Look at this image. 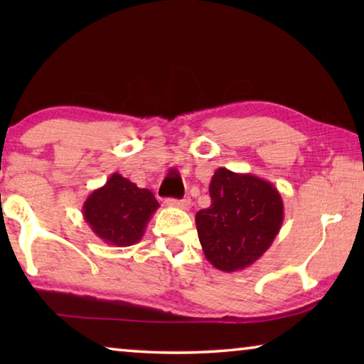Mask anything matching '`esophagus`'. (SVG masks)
Here are the masks:
<instances>
[{"instance_id": "esophagus-1", "label": "esophagus", "mask_w": 364, "mask_h": 364, "mask_svg": "<svg viewBox=\"0 0 364 364\" xmlns=\"http://www.w3.org/2000/svg\"><path fill=\"white\" fill-rule=\"evenodd\" d=\"M167 205L170 207H176V208H183V210H188L191 207V199L189 197H184V199H168L167 200Z\"/></svg>"}]
</instances>
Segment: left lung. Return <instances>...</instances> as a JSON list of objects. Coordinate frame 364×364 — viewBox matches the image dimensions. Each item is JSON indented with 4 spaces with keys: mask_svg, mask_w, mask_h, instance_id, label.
I'll return each mask as SVG.
<instances>
[{
    "mask_svg": "<svg viewBox=\"0 0 364 364\" xmlns=\"http://www.w3.org/2000/svg\"><path fill=\"white\" fill-rule=\"evenodd\" d=\"M212 204L196 213L205 258L232 273L254 264L273 244L284 220V204L273 183L250 173L218 168L210 181Z\"/></svg>",
    "mask_w": 364,
    "mask_h": 364,
    "instance_id": "left-lung-1",
    "label": "left lung"
}]
</instances>
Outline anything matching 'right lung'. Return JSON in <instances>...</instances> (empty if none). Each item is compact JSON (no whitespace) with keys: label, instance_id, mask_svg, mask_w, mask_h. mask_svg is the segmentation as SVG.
Here are the masks:
<instances>
[{"label":"right lung","instance_id":"1","mask_svg":"<svg viewBox=\"0 0 364 364\" xmlns=\"http://www.w3.org/2000/svg\"><path fill=\"white\" fill-rule=\"evenodd\" d=\"M159 207L152 191L138 188L120 173H112L104 186L86 197L83 218L106 244L128 247L141 241Z\"/></svg>","mask_w":364,"mask_h":364}]
</instances>
